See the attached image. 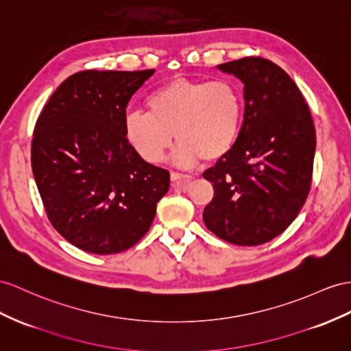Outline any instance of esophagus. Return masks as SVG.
<instances>
[{"mask_svg": "<svg viewBox=\"0 0 351 351\" xmlns=\"http://www.w3.org/2000/svg\"><path fill=\"white\" fill-rule=\"evenodd\" d=\"M170 179H172L173 182H188L191 179L190 175H185V173H179V172H172L170 173Z\"/></svg>", "mask_w": 351, "mask_h": 351, "instance_id": "1", "label": "esophagus"}]
</instances>
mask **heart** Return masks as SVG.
Returning a JSON list of instances; mask_svg holds the SVG:
<instances>
[{"instance_id":"b5f03b06","label":"heart","mask_w":351,"mask_h":351,"mask_svg":"<svg viewBox=\"0 0 351 351\" xmlns=\"http://www.w3.org/2000/svg\"><path fill=\"white\" fill-rule=\"evenodd\" d=\"M145 106L147 114L125 117L124 136L147 163L165 158L172 136L178 165L221 160L234 148L243 121V97L228 80L173 78L156 88Z\"/></svg>"}]
</instances>
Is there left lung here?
Listing matches in <instances>:
<instances>
[{"instance_id":"8db88e82","label":"left lung","mask_w":351,"mask_h":351,"mask_svg":"<svg viewBox=\"0 0 351 351\" xmlns=\"http://www.w3.org/2000/svg\"><path fill=\"white\" fill-rule=\"evenodd\" d=\"M218 68L243 82L245 115L234 148L203 173L215 191L203 221L228 243L258 246L282 234L307 200L316 130L300 88L271 60Z\"/></svg>"}]
</instances>
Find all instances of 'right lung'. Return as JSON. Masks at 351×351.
<instances>
[{"label": "right lung", "instance_id": "add662e5", "mask_svg": "<svg viewBox=\"0 0 351 351\" xmlns=\"http://www.w3.org/2000/svg\"><path fill=\"white\" fill-rule=\"evenodd\" d=\"M154 74L82 71L68 77L35 123L31 163L51 226L71 245L112 255L147 234L170 185L124 136L125 106Z\"/></svg>", "mask_w": 351, "mask_h": 351}]
</instances>
